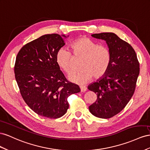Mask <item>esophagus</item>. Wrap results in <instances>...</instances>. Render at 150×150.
I'll return each mask as SVG.
<instances>
[{
    "label": "esophagus",
    "instance_id": "esophagus-1",
    "mask_svg": "<svg viewBox=\"0 0 150 150\" xmlns=\"http://www.w3.org/2000/svg\"><path fill=\"white\" fill-rule=\"evenodd\" d=\"M80 91L82 92H85L87 91V88L85 87H80Z\"/></svg>",
    "mask_w": 150,
    "mask_h": 150
}]
</instances>
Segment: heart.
I'll return each instance as SVG.
<instances>
[{
    "label": "heart",
    "mask_w": 150,
    "mask_h": 150,
    "mask_svg": "<svg viewBox=\"0 0 150 150\" xmlns=\"http://www.w3.org/2000/svg\"><path fill=\"white\" fill-rule=\"evenodd\" d=\"M71 53L65 48H59L56 54L58 66L66 74L72 70L74 58H82L80 63L81 70L68 76L71 82L83 85L92 79H99L108 71L110 64L109 50L104 45H98L87 37H81L71 45Z\"/></svg>",
    "instance_id": "obj_1"
}]
</instances>
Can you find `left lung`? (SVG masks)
I'll return each instance as SVG.
<instances>
[{
	"label": "left lung",
	"instance_id": "left-lung-1",
	"mask_svg": "<svg viewBox=\"0 0 150 150\" xmlns=\"http://www.w3.org/2000/svg\"><path fill=\"white\" fill-rule=\"evenodd\" d=\"M92 36L106 41L111 60L106 74L88 85V90L97 96L88 108L94 116L109 119L120 112L133 96L139 63L133 48L115 34L102 33Z\"/></svg>",
	"mask_w": 150,
	"mask_h": 150
}]
</instances>
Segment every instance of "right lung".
I'll use <instances>...</instances> for the list:
<instances>
[{"mask_svg":"<svg viewBox=\"0 0 150 150\" xmlns=\"http://www.w3.org/2000/svg\"><path fill=\"white\" fill-rule=\"evenodd\" d=\"M58 34L45 35L28 42L17 54L14 74L24 102L41 116L59 118L69 108L67 99L78 93V85L67 80L56 62L58 50L65 45Z\"/></svg>","mask_w":150,"mask_h":150,"instance_id":"1","label":"right lung"}]
</instances>
